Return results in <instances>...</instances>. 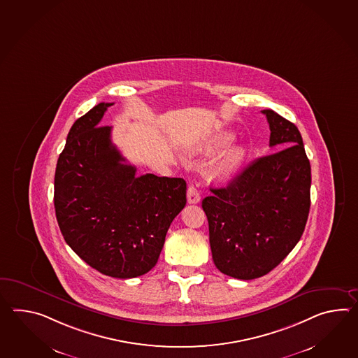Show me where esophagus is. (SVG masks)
I'll use <instances>...</instances> for the list:
<instances>
[{"label":"esophagus","mask_w":358,"mask_h":358,"mask_svg":"<svg viewBox=\"0 0 358 358\" xmlns=\"http://www.w3.org/2000/svg\"><path fill=\"white\" fill-rule=\"evenodd\" d=\"M199 201H200V194H199L198 189L194 185H190L187 189V203L198 204Z\"/></svg>","instance_id":"obj_1"}]
</instances>
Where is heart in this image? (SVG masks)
Returning <instances> with one entry per match:
<instances>
[{
    "instance_id": "obj_1",
    "label": "heart",
    "mask_w": 358,
    "mask_h": 358,
    "mask_svg": "<svg viewBox=\"0 0 358 358\" xmlns=\"http://www.w3.org/2000/svg\"><path fill=\"white\" fill-rule=\"evenodd\" d=\"M230 138V135H227V134H222V135L218 136L215 138L213 148L222 146L224 143H229ZM204 150H210V148H206ZM244 157H245V151L243 150L240 146L231 148L230 150L224 152L222 157L217 160L215 164L210 167L209 173H210L213 178H217V180H222V181L230 180V178H232L234 176L238 173V169H240L241 164H243Z\"/></svg>"
}]
</instances>
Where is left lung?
<instances>
[{"mask_svg":"<svg viewBox=\"0 0 358 358\" xmlns=\"http://www.w3.org/2000/svg\"><path fill=\"white\" fill-rule=\"evenodd\" d=\"M270 146L285 148L244 168L201 207L215 267L253 280L267 275L301 240L310 207V164L294 123L271 109Z\"/></svg>","mask_w":358,"mask_h":358,"instance_id":"left-lung-1","label":"left lung"}]
</instances>
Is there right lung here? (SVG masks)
<instances>
[{
  "label": "right lung",
  "instance_id": "obj_1",
  "mask_svg": "<svg viewBox=\"0 0 358 358\" xmlns=\"http://www.w3.org/2000/svg\"><path fill=\"white\" fill-rule=\"evenodd\" d=\"M113 103L74 122L55 171L56 220L64 240L106 276H141L157 264L168 229L186 206L183 178L136 176L100 126Z\"/></svg>",
  "mask_w": 358,
  "mask_h": 358
}]
</instances>
